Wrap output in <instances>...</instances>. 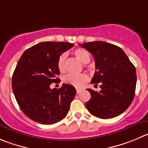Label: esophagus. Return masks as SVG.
I'll return each instance as SVG.
<instances>
[{"instance_id": "1", "label": "esophagus", "mask_w": 148, "mask_h": 148, "mask_svg": "<svg viewBox=\"0 0 148 148\" xmlns=\"http://www.w3.org/2000/svg\"><path fill=\"white\" fill-rule=\"evenodd\" d=\"M81 88H76V92H77V94H79V93L81 92Z\"/></svg>"}]
</instances>
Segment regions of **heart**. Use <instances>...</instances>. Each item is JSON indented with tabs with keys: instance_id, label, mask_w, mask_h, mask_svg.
Returning a JSON list of instances; mask_svg holds the SVG:
<instances>
[{
	"instance_id": "1",
	"label": "heart",
	"mask_w": 148,
	"mask_h": 148,
	"mask_svg": "<svg viewBox=\"0 0 148 148\" xmlns=\"http://www.w3.org/2000/svg\"><path fill=\"white\" fill-rule=\"evenodd\" d=\"M74 54L76 58L79 60L83 64H86L91 60L89 52L85 49L83 48H78L74 51ZM67 54L63 53L57 60V67L60 72H64L65 70V60ZM88 80V76L85 73H81V74H68L64 78V83L73 86L80 88L84 85L86 82Z\"/></svg>"
}]
</instances>
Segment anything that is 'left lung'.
Here are the masks:
<instances>
[{
    "label": "left lung",
    "instance_id": "8db88e82",
    "mask_svg": "<svg viewBox=\"0 0 148 148\" xmlns=\"http://www.w3.org/2000/svg\"><path fill=\"white\" fill-rule=\"evenodd\" d=\"M92 54L96 71L91 83L100 84L99 91L87 88L91 99L86 108L102 119L115 117L124 112L133 101L136 83V69L119 46L103 41L79 44Z\"/></svg>",
    "mask_w": 148,
    "mask_h": 148
}]
</instances>
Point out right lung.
Returning <instances> with one entry per match:
<instances>
[{"label":"right lung","instance_id":"right-lung-1","mask_svg":"<svg viewBox=\"0 0 148 148\" xmlns=\"http://www.w3.org/2000/svg\"><path fill=\"white\" fill-rule=\"evenodd\" d=\"M73 46L67 42H42L21 56L12 76V88L19 108L31 120L50 125L67 115L76 94L75 87L63 84L51 89L50 85L59 79L58 58Z\"/></svg>","mask_w":148,"mask_h":148}]
</instances>
